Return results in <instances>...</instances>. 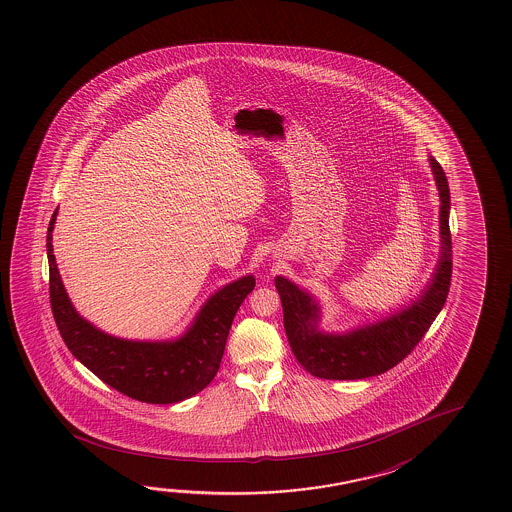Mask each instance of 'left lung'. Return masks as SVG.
<instances>
[{
  "instance_id": "1",
  "label": "left lung",
  "mask_w": 512,
  "mask_h": 512,
  "mask_svg": "<svg viewBox=\"0 0 512 512\" xmlns=\"http://www.w3.org/2000/svg\"><path fill=\"white\" fill-rule=\"evenodd\" d=\"M430 168L439 191L441 252L427 287L403 309L348 332L319 330L318 300L284 277L275 278L284 328L296 361L310 375L327 380H359L375 377L402 362L427 334L443 309L452 280V235H450V189L443 168L430 157Z\"/></svg>"
}]
</instances>
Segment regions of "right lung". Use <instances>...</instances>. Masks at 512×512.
<instances>
[{
  "label": "right lung",
  "instance_id": "1",
  "mask_svg": "<svg viewBox=\"0 0 512 512\" xmlns=\"http://www.w3.org/2000/svg\"><path fill=\"white\" fill-rule=\"evenodd\" d=\"M51 216L46 250L50 300L60 336L85 368L119 393L144 403H176L200 393L218 373L235 312L255 287L253 275L223 285L203 303L184 334L171 341H132L110 336L76 312L53 255Z\"/></svg>",
  "mask_w": 512,
  "mask_h": 512
}]
</instances>
